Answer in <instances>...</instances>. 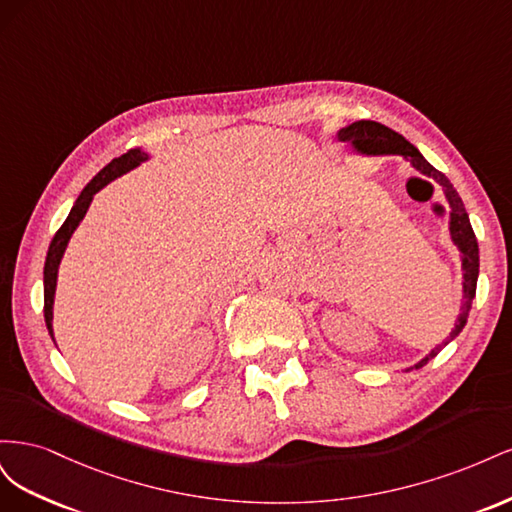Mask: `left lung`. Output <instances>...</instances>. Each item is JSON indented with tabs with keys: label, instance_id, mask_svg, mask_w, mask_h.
<instances>
[{
	"label": "left lung",
	"instance_id": "obj_1",
	"mask_svg": "<svg viewBox=\"0 0 512 512\" xmlns=\"http://www.w3.org/2000/svg\"><path fill=\"white\" fill-rule=\"evenodd\" d=\"M337 138L342 143L352 145V149L361 156H401L404 160H408L412 164L414 170L418 173L429 177L436 181L444 198L448 200V207H451V218H448V230H451V241L457 245V250L461 252V271H463V301H461V314L457 316L455 329L451 331L444 342L440 346L433 348L429 354H425L421 361L414 363L410 369H421L423 365H427L433 356H436L444 346H448L453 339L461 333V329L466 327L470 309H472V301L476 297V282H478V243H476V235L472 230L468 211L463 207V200L457 194V190L453 188V183L446 179L444 173L433 168L418 151L412 143H408L404 136L397 134L395 130L382 126L378 121H354L350 126L342 128L337 132Z\"/></svg>",
	"mask_w": 512,
	"mask_h": 512
}]
</instances>
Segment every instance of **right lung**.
Returning <instances> with one entry per match:
<instances>
[{"mask_svg": "<svg viewBox=\"0 0 512 512\" xmlns=\"http://www.w3.org/2000/svg\"><path fill=\"white\" fill-rule=\"evenodd\" d=\"M147 160H149V156L145 151L130 149L128 153H123L121 158H115L111 164H106L100 173L85 185V190L72 205L66 222L61 224V228L55 232V237L49 245V254H46V262H44V320H46V329H49L51 337H53V303H55V288H57V271H59V262H61V258H64V252H66L72 232L85 218V213L91 205V200H94L96 192H100L106 183H111L113 179L130 173L132 168L141 166Z\"/></svg>", "mask_w": 512, "mask_h": 512, "instance_id": "right-lung-1", "label": "right lung"}]
</instances>
